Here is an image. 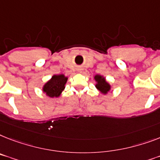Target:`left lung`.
<instances>
[{"instance_id":"1","label":"left lung","mask_w":160,"mask_h":160,"mask_svg":"<svg viewBox=\"0 0 160 160\" xmlns=\"http://www.w3.org/2000/svg\"><path fill=\"white\" fill-rule=\"evenodd\" d=\"M95 79L96 81L97 82V84L96 85V88L101 92L103 94H106L107 92H109V89H110V86L106 81L104 78H102L101 75H96L95 76Z\"/></svg>"}]
</instances>
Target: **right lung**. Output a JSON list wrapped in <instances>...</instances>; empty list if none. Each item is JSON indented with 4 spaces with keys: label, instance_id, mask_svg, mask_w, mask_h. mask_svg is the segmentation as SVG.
<instances>
[{
    "label": "right lung",
    "instance_id": "add662e5",
    "mask_svg": "<svg viewBox=\"0 0 160 160\" xmlns=\"http://www.w3.org/2000/svg\"><path fill=\"white\" fill-rule=\"evenodd\" d=\"M68 78L64 75H54L52 78L47 82L43 87V92L50 97H58L64 89V85Z\"/></svg>",
    "mask_w": 160,
    "mask_h": 160
}]
</instances>
